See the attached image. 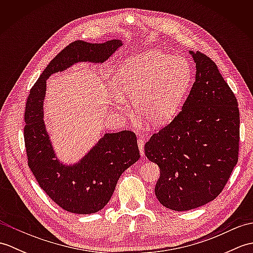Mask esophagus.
<instances>
[{"mask_svg":"<svg viewBox=\"0 0 253 253\" xmlns=\"http://www.w3.org/2000/svg\"><path fill=\"white\" fill-rule=\"evenodd\" d=\"M138 147H139V150H140L141 157H143L144 155V139L143 138L138 139Z\"/></svg>","mask_w":253,"mask_h":253,"instance_id":"esophagus-1","label":"esophagus"}]
</instances>
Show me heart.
Instances as JSON below:
<instances>
[{"instance_id": "obj_1", "label": "heart", "mask_w": 253, "mask_h": 253, "mask_svg": "<svg viewBox=\"0 0 253 253\" xmlns=\"http://www.w3.org/2000/svg\"><path fill=\"white\" fill-rule=\"evenodd\" d=\"M190 79L191 67L186 58L149 51L124 61L114 85L123 96L132 100L138 116L161 126L177 114ZM116 102L122 104V99L117 96Z\"/></svg>"}]
</instances>
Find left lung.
<instances>
[{"label":"left lung","mask_w":253,"mask_h":253,"mask_svg":"<svg viewBox=\"0 0 253 253\" xmlns=\"http://www.w3.org/2000/svg\"><path fill=\"white\" fill-rule=\"evenodd\" d=\"M196 82L181 111L144 146L160 168L155 196L174 211H188L215 199L238 162V102L216 64L190 52Z\"/></svg>","instance_id":"left-lung-1"}]
</instances>
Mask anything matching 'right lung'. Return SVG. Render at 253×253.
Segmentation results:
<instances>
[{"label":"right lung","instance_id":"1","mask_svg":"<svg viewBox=\"0 0 253 253\" xmlns=\"http://www.w3.org/2000/svg\"><path fill=\"white\" fill-rule=\"evenodd\" d=\"M120 40L104 43L72 42L53 58L32 85L25 109L24 139L28 166L38 184L57 206L76 214H91L103 209L115 190L121 175L140 158L137 137L131 130L105 133L98 144L75 166L55 160L45 131L43 98L45 80L77 62L102 63L118 46Z\"/></svg>","mask_w":253,"mask_h":253}]
</instances>
